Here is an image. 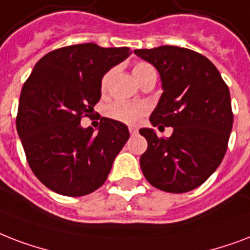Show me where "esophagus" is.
<instances>
[{"mask_svg":"<svg viewBox=\"0 0 250 250\" xmlns=\"http://www.w3.org/2000/svg\"><path fill=\"white\" fill-rule=\"evenodd\" d=\"M129 131H130V134H131V135H134L135 133H137V131H138V130H137V127L130 126V127H129Z\"/></svg>","mask_w":250,"mask_h":250,"instance_id":"34e87169","label":"esophagus"}]
</instances>
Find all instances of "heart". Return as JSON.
Here are the masks:
<instances>
[{
	"label": "heart",
	"instance_id": "1",
	"mask_svg": "<svg viewBox=\"0 0 250 250\" xmlns=\"http://www.w3.org/2000/svg\"><path fill=\"white\" fill-rule=\"evenodd\" d=\"M113 70L107 71L102 78L100 86L102 90H105L108 86V82L112 77ZM150 73H155L154 67L147 62H138L135 63L133 67V75L138 82L139 79L143 78L145 75L150 74ZM147 107L143 104H135V103H129V102H115L108 105L107 108V116L109 119L120 121L124 124H137L141 120L143 115H146Z\"/></svg>",
	"mask_w": 250,
	"mask_h": 250
}]
</instances>
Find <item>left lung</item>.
Here are the masks:
<instances>
[{"label": "left lung", "mask_w": 250, "mask_h": 250, "mask_svg": "<svg viewBox=\"0 0 250 250\" xmlns=\"http://www.w3.org/2000/svg\"><path fill=\"white\" fill-rule=\"evenodd\" d=\"M158 69L163 94L150 116L154 126H172L169 138L154 129L147 139L141 169L152 187L169 193L193 190L206 181L227 151L233 113L229 90L214 63L201 53L173 45L135 49Z\"/></svg>", "instance_id": "8db88e82"}]
</instances>
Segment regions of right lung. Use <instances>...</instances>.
<instances>
[{
  "label": "right lung",
  "mask_w": 250,
  "mask_h": 250,
  "mask_svg": "<svg viewBox=\"0 0 250 250\" xmlns=\"http://www.w3.org/2000/svg\"><path fill=\"white\" fill-rule=\"evenodd\" d=\"M130 53L94 42L63 46L39 60L23 84L17 130L30 168L51 190L81 197L105 183L127 126L102 117L95 134L81 120L100 100L103 75Z\"/></svg>",
  "instance_id": "add662e5"
}]
</instances>
